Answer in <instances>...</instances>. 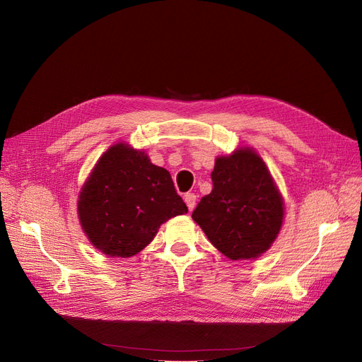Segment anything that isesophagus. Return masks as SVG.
<instances>
[{"instance_id":"esophagus-1","label":"esophagus","mask_w":362,"mask_h":362,"mask_svg":"<svg viewBox=\"0 0 362 362\" xmlns=\"http://www.w3.org/2000/svg\"><path fill=\"white\" fill-rule=\"evenodd\" d=\"M185 202L189 208V211H192L195 208V204H197V195L195 194H186L185 195Z\"/></svg>"}]
</instances>
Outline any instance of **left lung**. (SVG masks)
Returning <instances> with one entry per match:
<instances>
[{
    "label": "left lung",
    "instance_id": "left-lung-1",
    "mask_svg": "<svg viewBox=\"0 0 362 362\" xmlns=\"http://www.w3.org/2000/svg\"><path fill=\"white\" fill-rule=\"evenodd\" d=\"M213 191L192 218L216 248L232 261L255 259L277 239L284 201L269 167L250 146L216 158Z\"/></svg>",
    "mask_w": 362,
    "mask_h": 362
}]
</instances>
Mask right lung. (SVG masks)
<instances>
[{
	"label": "right lung",
	"instance_id": "1",
	"mask_svg": "<svg viewBox=\"0 0 362 362\" xmlns=\"http://www.w3.org/2000/svg\"><path fill=\"white\" fill-rule=\"evenodd\" d=\"M186 213L168 171L126 142L111 145L100 157L78 199V217L89 242L117 258L136 255L163 223Z\"/></svg>",
	"mask_w": 362,
	"mask_h": 362
}]
</instances>
